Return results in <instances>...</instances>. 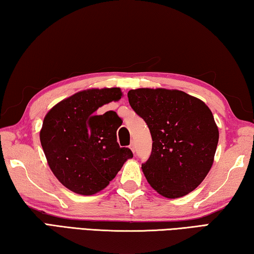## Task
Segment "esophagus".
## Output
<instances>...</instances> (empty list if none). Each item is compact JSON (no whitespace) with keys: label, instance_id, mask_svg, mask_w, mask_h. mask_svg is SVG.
Wrapping results in <instances>:
<instances>
[{"label":"esophagus","instance_id":"obj_1","mask_svg":"<svg viewBox=\"0 0 254 254\" xmlns=\"http://www.w3.org/2000/svg\"><path fill=\"white\" fill-rule=\"evenodd\" d=\"M130 149L132 150L133 153L135 152V144H134V142H131V144H130Z\"/></svg>","mask_w":254,"mask_h":254}]
</instances>
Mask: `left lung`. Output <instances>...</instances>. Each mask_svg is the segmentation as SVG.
Segmentation results:
<instances>
[{
  "label": "left lung",
  "mask_w": 254,
  "mask_h": 254,
  "mask_svg": "<svg viewBox=\"0 0 254 254\" xmlns=\"http://www.w3.org/2000/svg\"><path fill=\"white\" fill-rule=\"evenodd\" d=\"M127 97L152 136L151 154L142 163L148 183L167 198L189 194L213 165L218 128L212 112L198 98L176 89H131Z\"/></svg>",
  "instance_id": "8db88e82"
}]
</instances>
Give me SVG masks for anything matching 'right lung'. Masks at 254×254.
Listing matches in <instances>:
<instances>
[{"label": "right lung", "instance_id": "right-lung-1", "mask_svg": "<svg viewBox=\"0 0 254 254\" xmlns=\"http://www.w3.org/2000/svg\"><path fill=\"white\" fill-rule=\"evenodd\" d=\"M121 96L118 87L88 89L58 103L46 115L40 132L42 149L54 175L71 191L96 194L133 157L117 141L121 118L114 111L96 113L98 107Z\"/></svg>", "mask_w": 254, "mask_h": 254}]
</instances>
